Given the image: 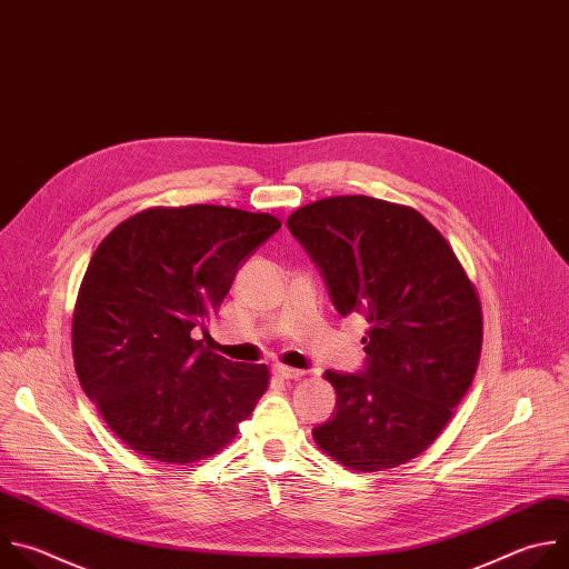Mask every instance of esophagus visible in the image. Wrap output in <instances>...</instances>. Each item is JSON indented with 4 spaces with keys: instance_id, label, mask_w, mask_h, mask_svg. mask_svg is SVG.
<instances>
[{
    "instance_id": "esophagus-1",
    "label": "esophagus",
    "mask_w": 569,
    "mask_h": 569,
    "mask_svg": "<svg viewBox=\"0 0 569 569\" xmlns=\"http://www.w3.org/2000/svg\"><path fill=\"white\" fill-rule=\"evenodd\" d=\"M273 372H276V377H280V379H300L305 372L302 370H298V368H287V366H273Z\"/></svg>"
}]
</instances>
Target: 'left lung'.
I'll use <instances>...</instances> for the list:
<instances>
[{
	"label": "left lung",
	"mask_w": 569,
	"mask_h": 569,
	"mask_svg": "<svg viewBox=\"0 0 569 569\" xmlns=\"http://www.w3.org/2000/svg\"><path fill=\"white\" fill-rule=\"evenodd\" d=\"M287 226L336 311L370 322L363 368L325 372L336 408L313 439L348 469H395L432 443L473 381L478 293L448 242L412 208L329 197L298 208Z\"/></svg>",
	"instance_id": "left-lung-1"
}]
</instances>
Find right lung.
<instances>
[{"mask_svg": "<svg viewBox=\"0 0 569 569\" xmlns=\"http://www.w3.org/2000/svg\"><path fill=\"white\" fill-rule=\"evenodd\" d=\"M280 226L226 206L150 208L96 249L73 313V361L84 395L132 450L168 465L210 458L258 406L267 366L212 355L192 331Z\"/></svg>", "mask_w": 569, "mask_h": 569, "instance_id": "right-lung-1", "label": "right lung"}]
</instances>
